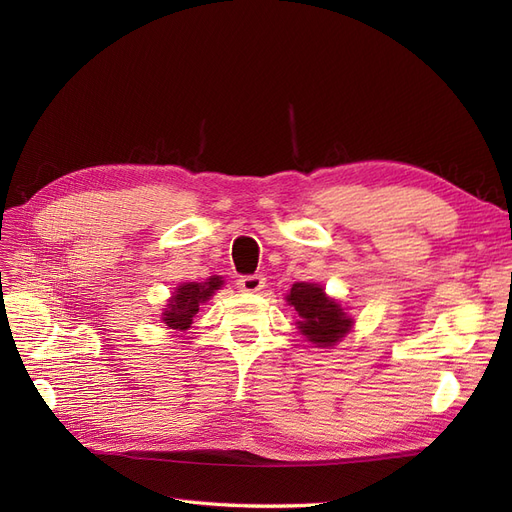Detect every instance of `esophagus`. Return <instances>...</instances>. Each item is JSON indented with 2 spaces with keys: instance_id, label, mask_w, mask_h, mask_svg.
<instances>
[{
  "instance_id": "34e87169",
  "label": "esophagus",
  "mask_w": 512,
  "mask_h": 512,
  "mask_svg": "<svg viewBox=\"0 0 512 512\" xmlns=\"http://www.w3.org/2000/svg\"><path fill=\"white\" fill-rule=\"evenodd\" d=\"M265 284H267L265 275H258V273L256 275H243L237 280V286L243 292H258V290L265 288Z\"/></svg>"
}]
</instances>
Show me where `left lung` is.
<instances>
[{"instance_id":"obj_1","label":"left lung","mask_w":512,"mask_h":512,"mask_svg":"<svg viewBox=\"0 0 512 512\" xmlns=\"http://www.w3.org/2000/svg\"><path fill=\"white\" fill-rule=\"evenodd\" d=\"M286 301L299 314V331L307 337V342L316 344L318 348H331L342 342V337H346L354 324L342 305L327 297V292L318 284H292Z\"/></svg>"}]
</instances>
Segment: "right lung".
<instances>
[{
    "instance_id": "obj_1",
    "label": "right lung",
    "mask_w": 512,
    "mask_h": 512,
    "mask_svg": "<svg viewBox=\"0 0 512 512\" xmlns=\"http://www.w3.org/2000/svg\"><path fill=\"white\" fill-rule=\"evenodd\" d=\"M224 280L220 275L209 277L207 282L198 284V282H188L181 284L173 297L168 299V305L162 314V322L166 324V329H173L175 333L188 331L192 318L198 314V305L205 303L213 297L215 290H220Z\"/></svg>"
}]
</instances>
